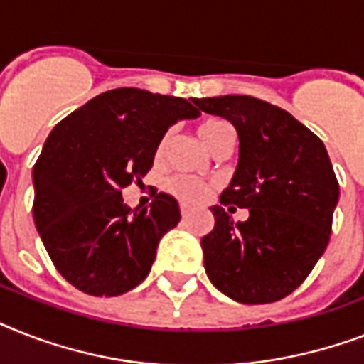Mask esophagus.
Segmentation results:
<instances>
[{"mask_svg": "<svg viewBox=\"0 0 364 364\" xmlns=\"http://www.w3.org/2000/svg\"><path fill=\"white\" fill-rule=\"evenodd\" d=\"M181 215L183 217H188L191 215V208L187 204H181Z\"/></svg>", "mask_w": 364, "mask_h": 364, "instance_id": "obj_1", "label": "esophagus"}]
</instances>
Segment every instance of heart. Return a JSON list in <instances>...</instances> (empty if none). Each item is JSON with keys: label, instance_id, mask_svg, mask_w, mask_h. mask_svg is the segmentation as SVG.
Instances as JSON below:
<instances>
[{"label": "heart", "instance_id": "1", "mask_svg": "<svg viewBox=\"0 0 364 364\" xmlns=\"http://www.w3.org/2000/svg\"><path fill=\"white\" fill-rule=\"evenodd\" d=\"M228 134H232V126L228 124L227 121L223 119H205L198 124V136L202 137V141L205 143V147L213 149L217 143L221 141L223 137H227ZM168 139H170V134H166L162 137V141L159 143V149H156V156H162L166 151V145H168ZM168 188L173 196H177L183 202L187 204H198L202 200H205V196L210 194L211 185L210 183L202 181V179H196V177H187V176H177L171 177L168 181Z\"/></svg>", "mask_w": 364, "mask_h": 364}]
</instances>
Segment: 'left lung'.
<instances>
[{"label": "left lung", "instance_id": "1", "mask_svg": "<svg viewBox=\"0 0 364 364\" xmlns=\"http://www.w3.org/2000/svg\"><path fill=\"white\" fill-rule=\"evenodd\" d=\"M227 119L240 137L232 181L213 205L215 227L202 238L210 282L242 304L285 299L331 240L340 187L323 141L287 111L253 96L194 100ZM223 205L250 210L234 223Z\"/></svg>", "mask_w": 364, "mask_h": 364}]
</instances>
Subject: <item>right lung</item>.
I'll use <instances>...</instances> for the list:
<instances>
[{
	"mask_svg": "<svg viewBox=\"0 0 364 364\" xmlns=\"http://www.w3.org/2000/svg\"><path fill=\"white\" fill-rule=\"evenodd\" d=\"M200 111L176 96L115 88L48 134L33 166V221L65 282L92 296H119L147 277L160 238L181 213L159 193L128 208L122 188L141 183L171 124Z\"/></svg>",
	"mask_w": 364,
	"mask_h": 364,
	"instance_id": "obj_1",
	"label": "right lung"
}]
</instances>
